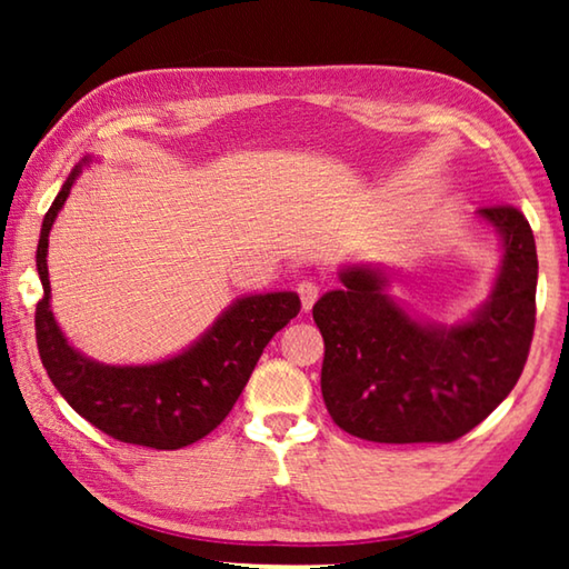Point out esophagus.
I'll use <instances>...</instances> for the list:
<instances>
[{
	"label": "esophagus",
	"mask_w": 569,
	"mask_h": 569,
	"mask_svg": "<svg viewBox=\"0 0 569 569\" xmlns=\"http://www.w3.org/2000/svg\"><path fill=\"white\" fill-rule=\"evenodd\" d=\"M296 291H298V298H301L303 311H311L313 303L319 301L321 288H319V283H316V281H301V283H298Z\"/></svg>",
	"instance_id": "1"
}]
</instances>
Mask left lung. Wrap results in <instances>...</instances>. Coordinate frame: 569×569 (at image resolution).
Wrapping results in <instances>:
<instances>
[{"label":"left lung","instance_id":"left-lung-1","mask_svg":"<svg viewBox=\"0 0 569 569\" xmlns=\"http://www.w3.org/2000/svg\"><path fill=\"white\" fill-rule=\"evenodd\" d=\"M502 240L492 293L455 326L413 319L377 266H349L313 306L331 419L379 445H447L485 421L522 377L535 331L537 248L512 206L479 208Z\"/></svg>","mask_w":569,"mask_h":569}]
</instances>
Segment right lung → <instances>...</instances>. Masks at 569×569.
<instances>
[{"label": "right lung", "instance_id": "right-lung-1", "mask_svg": "<svg viewBox=\"0 0 569 569\" xmlns=\"http://www.w3.org/2000/svg\"><path fill=\"white\" fill-rule=\"evenodd\" d=\"M84 162L74 166L57 192L37 246L44 296L37 303L34 329L42 366L64 401L108 437L150 449H182L228 417L268 341L296 319L301 301L293 291L238 298L198 341L166 361L110 366L80 353L52 316L47 246Z\"/></svg>", "mask_w": 569, "mask_h": 569}]
</instances>
